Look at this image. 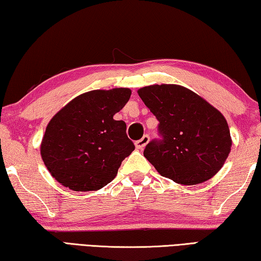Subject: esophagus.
Masks as SVG:
<instances>
[{
	"mask_svg": "<svg viewBox=\"0 0 261 261\" xmlns=\"http://www.w3.org/2000/svg\"><path fill=\"white\" fill-rule=\"evenodd\" d=\"M148 141H149V137L147 135H145L140 140H137L136 141V144H135L136 145V148L137 149H143L145 146H146Z\"/></svg>",
	"mask_w": 261,
	"mask_h": 261,
	"instance_id": "obj_1",
	"label": "esophagus"
}]
</instances>
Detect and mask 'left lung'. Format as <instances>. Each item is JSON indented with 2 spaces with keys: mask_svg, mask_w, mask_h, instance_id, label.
Returning a JSON list of instances; mask_svg holds the SVG:
<instances>
[{
  "mask_svg": "<svg viewBox=\"0 0 261 261\" xmlns=\"http://www.w3.org/2000/svg\"><path fill=\"white\" fill-rule=\"evenodd\" d=\"M138 94L160 122L162 140H152L144 151L158 173L184 185L213 177L232 144L223 115L200 95L175 84L141 87Z\"/></svg>",
  "mask_w": 261,
  "mask_h": 261,
  "instance_id": "left-lung-1",
  "label": "left lung"
}]
</instances>
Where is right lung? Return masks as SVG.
I'll return each instance as SVG.
<instances>
[{
    "mask_svg": "<svg viewBox=\"0 0 261 261\" xmlns=\"http://www.w3.org/2000/svg\"><path fill=\"white\" fill-rule=\"evenodd\" d=\"M130 95V88L124 87L90 91L54 115L40 153L57 182L73 191H96L115 178L135 149L125 123L114 120Z\"/></svg>",
    "mask_w": 261,
    "mask_h": 261,
    "instance_id": "obj_1",
    "label": "right lung"
}]
</instances>
